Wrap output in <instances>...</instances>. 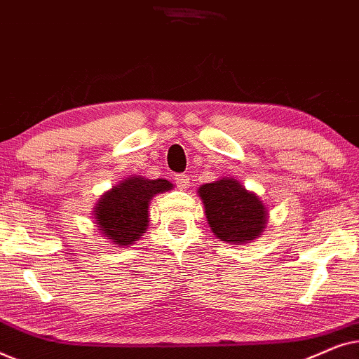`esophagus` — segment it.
Returning a JSON list of instances; mask_svg holds the SVG:
<instances>
[{"label":"esophagus","instance_id":"1","mask_svg":"<svg viewBox=\"0 0 359 359\" xmlns=\"http://www.w3.org/2000/svg\"><path fill=\"white\" fill-rule=\"evenodd\" d=\"M175 183H176V186H178L180 189H184V188H188V184H189V176L186 175V173L175 175Z\"/></svg>","mask_w":359,"mask_h":359}]
</instances>
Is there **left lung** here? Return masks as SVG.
<instances>
[{
	"label": "left lung",
	"mask_w": 359,
	"mask_h": 359,
	"mask_svg": "<svg viewBox=\"0 0 359 359\" xmlns=\"http://www.w3.org/2000/svg\"><path fill=\"white\" fill-rule=\"evenodd\" d=\"M199 198L214 235L227 243H247L263 232L266 209L257 194L248 193L238 181L219 180L203 184Z\"/></svg>",
	"instance_id": "obj_1"
}]
</instances>
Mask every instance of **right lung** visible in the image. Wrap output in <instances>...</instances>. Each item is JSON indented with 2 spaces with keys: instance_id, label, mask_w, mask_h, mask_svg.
<instances>
[{
  "instance_id": "1",
  "label": "right lung",
  "mask_w": 359,
  "mask_h": 359,
  "mask_svg": "<svg viewBox=\"0 0 359 359\" xmlns=\"http://www.w3.org/2000/svg\"><path fill=\"white\" fill-rule=\"evenodd\" d=\"M166 180L127 178L114 186L96 205V224L101 233L117 247H127L144 235L149 224V203L155 194L170 191Z\"/></svg>"
}]
</instances>
